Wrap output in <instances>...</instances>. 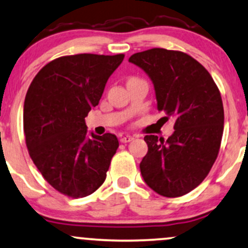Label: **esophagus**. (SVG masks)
<instances>
[{
    "label": "esophagus",
    "instance_id": "1",
    "mask_svg": "<svg viewBox=\"0 0 248 248\" xmlns=\"http://www.w3.org/2000/svg\"><path fill=\"white\" fill-rule=\"evenodd\" d=\"M133 140H134V137L130 136V135H124V136H121V137H120V142H121V143L132 142Z\"/></svg>",
    "mask_w": 248,
    "mask_h": 248
}]
</instances>
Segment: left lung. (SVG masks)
<instances>
[{
    "instance_id": "obj_1",
    "label": "left lung",
    "mask_w": 248,
    "mask_h": 248,
    "mask_svg": "<svg viewBox=\"0 0 248 248\" xmlns=\"http://www.w3.org/2000/svg\"><path fill=\"white\" fill-rule=\"evenodd\" d=\"M129 62L153 80L158 111L175 121L166 141L145 135L141 174L159 195L183 196L204 180L218 155L224 128L219 90L203 65L179 50L148 49Z\"/></svg>"
}]
</instances>
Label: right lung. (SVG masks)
Instances as JSON below:
<instances>
[{
    "label": "right lung",
    "mask_w": 248,
    "mask_h": 248,
    "mask_svg": "<svg viewBox=\"0 0 248 248\" xmlns=\"http://www.w3.org/2000/svg\"><path fill=\"white\" fill-rule=\"evenodd\" d=\"M124 55L77 54L47 63L24 101L26 147L53 188L73 199L95 192L106 179L119 141L88 134L85 116L99 104L109 76Z\"/></svg>",
    "instance_id": "1"
}]
</instances>
